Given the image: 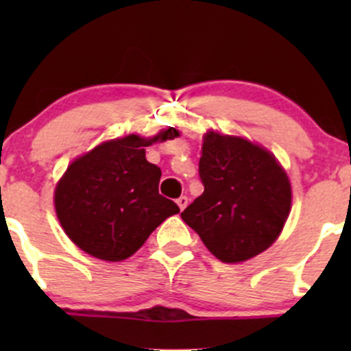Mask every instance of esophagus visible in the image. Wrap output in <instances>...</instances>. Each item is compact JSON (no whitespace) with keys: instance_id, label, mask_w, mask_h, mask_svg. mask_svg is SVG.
I'll return each instance as SVG.
<instances>
[{"instance_id":"1","label":"esophagus","mask_w":351,"mask_h":351,"mask_svg":"<svg viewBox=\"0 0 351 351\" xmlns=\"http://www.w3.org/2000/svg\"><path fill=\"white\" fill-rule=\"evenodd\" d=\"M176 204H178L181 211H183V209L188 206V198H186V196H180V198L176 199Z\"/></svg>"}]
</instances>
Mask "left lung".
<instances>
[{
  "instance_id": "8db88e82",
  "label": "left lung",
  "mask_w": 351,
  "mask_h": 351,
  "mask_svg": "<svg viewBox=\"0 0 351 351\" xmlns=\"http://www.w3.org/2000/svg\"><path fill=\"white\" fill-rule=\"evenodd\" d=\"M204 191L181 213L209 252L243 263L280 234L292 204L287 173L276 156L241 136L204 135L199 158Z\"/></svg>"
}]
</instances>
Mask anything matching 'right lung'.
Listing matches in <instances>:
<instances>
[{
    "instance_id": "1",
    "label": "right lung",
    "mask_w": 351,
    "mask_h": 351,
    "mask_svg": "<svg viewBox=\"0 0 351 351\" xmlns=\"http://www.w3.org/2000/svg\"><path fill=\"white\" fill-rule=\"evenodd\" d=\"M178 135L173 127L153 138L127 135L69 165L56 186L54 206L72 243L97 259L119 263L180 213L176 203L158 193L162 170L145 158V147Z\"/></svg>"
}]
</instances>
